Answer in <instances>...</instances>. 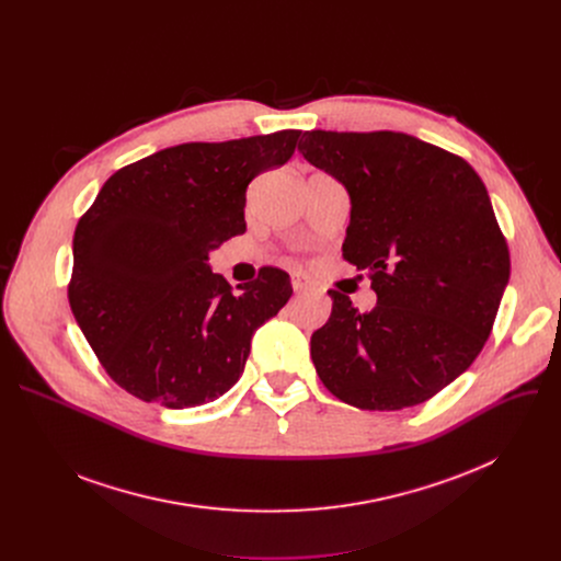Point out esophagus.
Masks as SVG:
<instances>
[{
  "mask_svg": "<svg viewBox=\"0 0 561 561\" xmlns=\"http://www.w3.org/2000/svg\"><path fill=\"white\" fill-rule=\"evenodd\" d=\"M290 284H293V288H295V293H304V290H308L312 284L308 282V277H304L301 273H293L290 275Z\"/></svg>",
  "mask_w": 561,
  "mask_h": 561,
  "instance_id": "esophagus-1",
  "label": "esophagus"
}]
</instances>
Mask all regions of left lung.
<instances>
[{
  "label": "left lung",
  "mask_w": 561,
  "mask_h": 561,
  "mask_svg": "<svg viewBox=\"0 0 561 561\" xmlns=\"http://www.w3.org/2000/svg\"><path fill=\"white\" fill-rule=\"evenodd\" d=\"M299 152L348 191L344 260L377 295L359 312L329 290L314 370L362 411L417 407L484 348L511 277L489 191L461 157L407 133L308 130Z\"/></svg>",
  "instance_id": "obj_1"
}]
</instances>
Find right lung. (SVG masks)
<instances>
[{"label": "right lung", "instance_id": "right-lung-1", "mask_svg": "<svg viewBox=\"0 0 561 561\" xmlns=\"http://www.w3.org/2000/svg\"><path fill=\"white\" fill-rule=\"evenodd\" d=\"M299 130L152 152L106 180L72 237L70 310L130 394L167 409L213 402L244 373L255 331L290 299L273 266L237 290L208 253L247 230L249 184L284 167Z\"/></svg>", "mask_w": 561, "mask_h": 561}]
</instances>
